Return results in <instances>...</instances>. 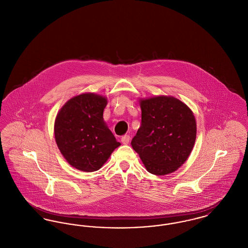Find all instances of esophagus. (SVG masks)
<instances>
[{"label":"esophagus","instance_id":"esophagus-1","mask_svg":"<svg viewBox=\"0 0 248 248\" xmlns=\"http://www.w3.org/2000/svg\"><path fill=\"white\" fill-rule=\"evenodd\" d=\"M121 142H122V144H124V145H128L129 142H130V136H129V135H124V136H122Z\"/></svg>","mask_w":248,"mask_h":248}]
</instances>
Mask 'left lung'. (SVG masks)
Masks as SVG:
<instances>
[{"instance_id":"8db88e82","label":"left lung","mask_w":248,"mask_h":248,"mask_svg":"<svg viewBox=\"0 0 248 248\" xmlns=\"http://www.w3.org/2000/svg\"><path fill=\"white\" fill-rule=\"evenodd\" d=\"M139 104L142 120L132 138V149L149 173H173L187 161L195 146V116L185 103L171 96L139 99Z\"/></svg>"}]
</instances>
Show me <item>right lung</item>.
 I'll use <instances>...</instances> for the list:
<instances>
[{"instance_id":"obj_1","label":"right lung","mask_w":248,"mask_h":248,"mask_svg":"<svg viewBox=\"0 0 248 248\" xmlns=\"http://www.w3.org/2000/svg\"><path fill=\"white\" fill-rule=\"evenodd\" d=\"M107 98L83 93L68 99L54 121V137L66 162L83 172L97 171L120 146L103 120Z\"/></svg>"}]
</instances>
